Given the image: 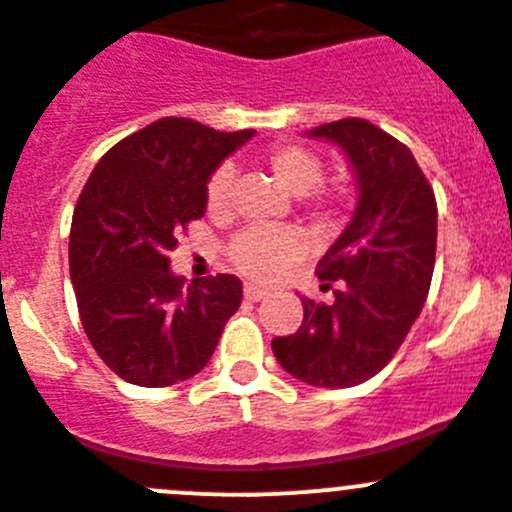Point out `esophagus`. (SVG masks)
Instances as JSON below:
<instances>
[{
	"instance_id": "esophagus-1",
	"label": "esophagus",
	"mask_w": 512,
	"mask_h": 512,
	"mask_svg": "<svg viewBox=\"0 0 512 512\" xmlns=\"http://www.w3.org/2000/svg\"><path fill=\"white\" fill-rule=\"evenodd\" d=\"M265 297H267V290H262V287L257 285H245V300L257 302V300H265Z\"/></svg>"
}]
</instances>
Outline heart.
Instances as JSON below:
<instances>
[{
	"instance_id": "obj_1",
	"label": "heart",
	"mask_w": 512,
	"mask_h": 512,
	"mask_svg": "<svg viewBox=\"0 0 512 512\" xmlns=\"http://www.w3.org/2000/svg\"><path fill=\"white\" fill-rule=\"evenodd\" d=\"M272 177L290 195H307L322 182V160L300 145H280L265 157ZM232 172L220 167L207 182V207L220 212L230 192ZM302 235L285 227H255L237 235L230 245L232 265L255 280H272L302 255Z\"/></svg>"
}]
</instances>
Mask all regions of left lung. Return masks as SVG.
Wrapping results in <instances>:
<instances>
[{"mask_svg":"<svg viewBox=\"0 0 512 512\" xmlns=\"http://www.w3.org/2000/svg\"><path fill=\"white\" fill-rule=\"evenodd\" d=\"M340 147L355 172L357 205L317 265L335 302L300 297V330L272 340L277 362L315 388H352L393 360L428 297L438 205L413 152L365 119L307 132Z\"/></svg>","mask_w":512,"mask_h":512,"instance_id":"8db88e82","label":"left lung"}]
</instances>
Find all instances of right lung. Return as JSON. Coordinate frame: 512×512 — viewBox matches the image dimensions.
<instances>
[{
    "instance_id": "right-lung-1",
    "label": "right lung",
    "mask_w": 512,
    "mask_h": 512,
    "mask_svg": "<svg viewBox=\"0 0 512 512\" xmlns=\"http://www.w3.org/2000/svg\"><path fill=\"white\" fill-rule=\"evenodd\" d=\"M252 135L165 117L117 142L89 175L74 207L69 275L89 342L122 380L167 388L197 375L240 307L235 275L185 287L167 255L205 215L217 167Z\"/></svg>"
}]
</instances>
